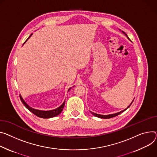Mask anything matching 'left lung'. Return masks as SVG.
Instances as JSON below:
<instances>
[{"mask_svg": "<svg viewBox=\"0 0 157 157\" xmlns=\"http://www.w3.org/2000/svg\"><path fill=\"white\" fill-rule=\"evenodd\" d=\"M122 33H124L125 35H126V36L128 37V39H129V38H128V37L127 36V35L123 32V31H122ZM134 100V99H133ZM133 100L132 101V102L131 103V104L128 106L126 109H123V110H122V111H120V112H118V113H114V114H111V115H99V114H97V113H93V112H91V111H90L91 113H92V115H94V116H95V117H98V118H103V119H108V118H113V117H116V116H118V115H120V113H121L122 112H123V111H124L127 108H129L130 106H131V105L132 104V103H133Z\"/></svg>", "mask_w": 157, "mask_h": 157, "instance_id": "1", "label": "left lung"}]
</instances>
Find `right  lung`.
Listing matches in <instances>:
<instances>
[{
  "label": "right lung",
  "instance_id": "right-lung-1",
  "mask_svg": "<svg viewBox=\"0 0 157 157\" xmlns=\"http://www.w3.org/2000/svg\"><path fill=\"white\" fill-rule=\"evenodd\" d=\"M33 35V34H31V36L27 38V39L25 41V42L29 39L31 36ZM24 42V43H25ZM71 88H70L69 90H68V91L71 90ZM20 98H21V100L22 101V103L24 104V105L25 106V107L27 109H29L31 112H32L33 113H34L35 115H36L37 117H40V118H52V117H56L58 116V115H59V114L62 112V111L63 110V108L64 107V105H65V101H64V103L60 106H59L58 108H57L54 109H52V110H49V111H42V110H39V109H34L32 107H31L29 105H27V103L24 100L23 98H22L21 95L20 94Z\"/></svg>",
  "mask_w": 157,
  "mask_h": 157
}]
</instances>
